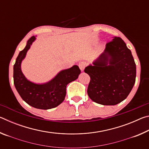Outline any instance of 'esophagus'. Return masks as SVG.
<instances>
[{"label":"esophagus","instance_id":"esophagus-1","mask_svg":"<svg viewBox=\"0 0 149 149\" xmlns=\"http://www.w3.org/2000/svg\"><path fill=\"white\" fill-rule=\"evenodd\" d=\"M86 65H87V64H86V62H81L79 64V68H80L82 72L84 71V69H85V68L86 67Z\"/></svg>","mask_w":149,"mask_h":149}]
</instances>
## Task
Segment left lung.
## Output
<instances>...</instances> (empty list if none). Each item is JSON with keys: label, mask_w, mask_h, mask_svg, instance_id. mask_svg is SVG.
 <instances>
[{"label": "left lung", "mask_w": 149, "mask_h": 149, "mask_svg": "<svg viewBox=\"0 0 149 149\" xmlns=\"http://www.w3.org/2000/svg\"><path fill=\"white\" fill-rule=\"evenodd\" d=\"M93 64L84 70L91 78L87 89L90 99L102 105H116L125 100L136 77L134 59L125 42L115 37Z\"/></svg>", "instance_id": "obj_1"}]
</instances>
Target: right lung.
<instances>
[{
  "label": "right lung",
  "mask_w": 149,
  "mask_h": 149,
  "mask_svg": "<svg viewBox=\"0 0 149 149\" xmlns=\"http://www.w3.org/2000/svg\"><path fill=\"white\" fill-rule=\"evenodd\" d=\"M35 40V37H31L17 57L14 65V84L20 97L29 105L38 109H50L58 107L64 101L67 85L77 79L81 70L75 65L60 72L46 84H36L29 81L22 72L21 63Z\"/></svg>",
  "instance_id": "add662e5"
}]
</instances>
